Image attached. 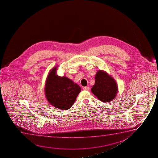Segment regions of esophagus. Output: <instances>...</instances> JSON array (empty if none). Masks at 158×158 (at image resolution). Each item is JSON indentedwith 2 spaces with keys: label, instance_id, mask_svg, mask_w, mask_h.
I'll list each match as a JSON object with an SVG mask.
<instances>
[{
  "label": "esophagus",
  "instance_id": "1",
  "mask_svg": "<svg viewBox=\"0 0 158 158\" xmlns=\"http://www.w3.org/2000/svg\"><path fill=\"white\" fill-rule=\"evenodd\" d=\"M83 89H84V90H85V91H89V87L88 86L84 87L83 88Z\"/></svg>",
  "mask_w": 158,
  "mask_h": 158
}]
</instances>
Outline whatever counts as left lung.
Returning a JSON list of instances; mask_svg holds the SVG:
<instances>
[{
    "mask_svg": "<svg viewBox=\"0 0 158 158\" xmlns=\"http://www.w3.org/2000/svg\"><path fill=\"white\" fill-rule=\"evenodd\" d=\"M95 84L91 91L101 102H108L117 95L118 87L112 76L105 71L99 70L95 74Z\"/></svg>",
    "mask_w": 158,
    "mask_h": 158,
    "instance_id": "8db88e82",
    "label": "left lung"
}]
</instances>
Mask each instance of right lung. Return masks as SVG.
Instances as JSON below:
<instances>
[{
    "label": "right lung",
    "mask_w": 158,
    "mask_h": 158,
    "mask_svg": "<svg viewBox=\"0 0 158 158\" xmlns=\"http://www.w3.org/2000/svg\"><path fill=\"white\" fill-rule=\"evenodd\" d=\"M56 70V66L48 74L45 85V95L52 106L67 110L75 102L81 87L66 77L58 76Z\"/></svg>",
    "instance_id": "obj_1"
}]
</instances>
